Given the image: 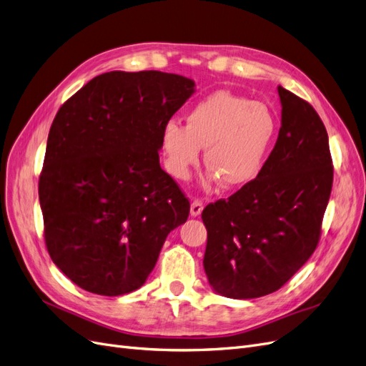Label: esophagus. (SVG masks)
Segmentation results:
<instances>
[{"mask_svg": "<svg viewBox=\"0 0 366 366\" xmlns=\"http://www.w3.org/2000/svg\"><path fill=\"white\" fill-rule=\"evenodd\" d=\"M203 212V202L202 200H194L191 203V215L198 217Z\"/></svg>", "mask_w": 366, "mask_h": 366, "instance_id": "34e87169", "label": "esophagus"}]
</instances>
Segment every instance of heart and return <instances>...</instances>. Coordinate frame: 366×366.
Segmentation results:
<instances>
[{"label":"heart","mask_w":366,"mask_h":366,"mask_svg":"<svg viewBox=\"0 0 366 366\" xmlns=\"http://www.w3.org/2000/svg\"><path fill=\"white\" fill-rule=\"evenodd\" d=\"M274 134L276 117L267 105L219 90L187 109L184 127L166 122L162 149L168 171L186 179L204 148L207 182L239 187L257 179Z\"/></svg>","instance_id":"b5f03b06"}]
</instances>
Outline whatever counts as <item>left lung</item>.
Instances as JSON below:
<instances>
[{
    "mask_svg": "<svg viewBox=\"0 0 366 366\" xmlns=\"http://www.w3.org/2000/svg\"><path fill=\"white\" fill-rule=\"evenodd\" d=\"M281 128L257 179L204 207V272L232 299L270 295L312 257L333 186L327 129L315 108L278 86Z\"/></svg>",
    "mask_w": 366,
    "mask_h": 366,
    "instance_id": "1",
    "label": "left lung"
}]
</instances>
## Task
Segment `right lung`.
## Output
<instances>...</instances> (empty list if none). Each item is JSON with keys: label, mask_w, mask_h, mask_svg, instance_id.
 <instances>
[{"label": "right lung", "mask_w": 366, "mask_h": 366, "mask_svg": "<svg viewBox=\"0 0 366 366\" xmlns=\"http://www.w3.org/2000/svg\"><path fill=\"white\" fill-rule=\"evenodd\" d=\"M195 92L163 71L96 76L54 117L39 203L56 267L81 289L120 296L145 284L189 202L160 168L162 129Z\"/></svg>", "instance_id": "right-lung-1"}]
</instances>
